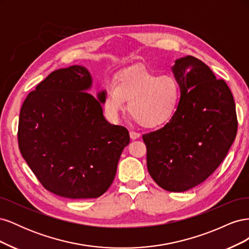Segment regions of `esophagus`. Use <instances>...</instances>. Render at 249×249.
Returning <instances> with one entry per match:
<instances>
[{"label":"esophagus","mask_w":249,"mask_h":249,"mask_svg":"<svg viewBox=\"0 0 249 249\" xmlns=\"http://www.w3.org/2000/svg\"><path fill=\"white\" fill-rule=\"evenodd\" d=\"M140 136H141V135H140L139 133H137V132H133V131H131V132H130V137H131V139H132V140L138 139Z\"/></svg>","instance_id":"34e87169"}]
</instances>
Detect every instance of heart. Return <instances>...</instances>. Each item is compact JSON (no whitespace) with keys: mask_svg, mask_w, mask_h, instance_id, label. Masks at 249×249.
<instances>
[{"mask_svg":"<svg viewBox=\"0 0 249 249\" xmlns=\"http://www.w3.org/2000/svg\"><path fill=\"white\" fill-rule=\"evenodd\" d=\"M138 124L147 129L167 124L175 116L180 100L178 81L171 74H159L143 69L120 71L114 83L104 89L103 108L110 122H116L125 107Z\"/></svg>","mask_w":249,"mask_h":249,"instance_id":"1","label":"heart"}]
</instances>
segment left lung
Returning a JSON list of instances; mask_svg holds the SVG:
<instances>
[{"label":"left lung","mask_w":249,"mask_h":249,"mask_svg":"<svg viewBox=\"0 0 249 249\" xmlns=\"http://www.w3.org/2000/svg\"><path fill=\"white\" fill-rule=\"evenodd\" d=\"M180 86L178 110L162 129L143 135L150 177L163 189L184 192L219 166L236 138V106L229 86L193 56L171 67Z\"/></svg>","instance_id":"8db88e82"}]
</instances>
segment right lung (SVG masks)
<instances>
[{
  "mask_svg": "<svg viewBox=\"0 0 249 249\" xmlns=\"http://www.w3.org/2000/svg\"><path fill=\"white\" fill-rule=\"evenodd\" d=\"M92 77L81 65L57 70L36 86L22 104L18 146L42 186L59 196L96 198L115 178L125 127L103 114V91L89 92Z\"/></svg>",
  "mask_w": 249,
  "mask_h": 249,
  "instance_id": "obj_1",
  "label": "right lung"
}]
</instances>
